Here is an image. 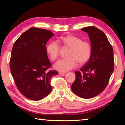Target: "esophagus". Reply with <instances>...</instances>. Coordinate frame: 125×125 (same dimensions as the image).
Masks as SVG:
<instances>
[{
    "label": "esophagus",
    "mask_w": 125,
    "mask_h": 125,
    "mask_svg": "<svg viewBox=\"0 0 125 125\" xmlns=\"http://www.w3.org/2000/svg\"><path fill=\"white\" fill-rule=\"evenodd\" d=\"M58 74H59L60 76H64L65 75V73H58Z\"/></svg>",
    "instance_id": "esophagus-1"
}]
</instances>
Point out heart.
I'll return each instance as SVG.
<instances>
[{
	"label": "heart",
	"instance_id": "obj_1",
	"mask_svg": "<svg viewBox=\"0 0 125 125\" xmlns=\"http://www.w3.org/2000/svg\"><path fill=\"white\" fill-rule=\"evenodd\" d=\"M61 46L70 48L67 59L59 60L54 65L55 70L67 72L75 68L77 63L83 65L89 60L92 54V46L89 41H83L79 37L68 35L62 37L58 41ZM56 42H52L47 47V52L52 61L56 60L60 54L61 47Z\"/></svg>",
	"mask_w": 125,
	"mask_h": 125
}]
</instances>
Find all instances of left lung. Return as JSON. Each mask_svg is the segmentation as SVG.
Listing matches in <instances>:
<instances>
[{
  "label": "left lung",
  "mask_w": 125,
  "mask_h": 125,
  "mask_svg": "<svg viewBox=\"0 0 125 125\" xmlns=\"http://www.w3.org/2000/svg\"><path fill=\"white\" fill-rule=\"evenodd\" d=\"M81 30L88 34L92 54L80 71H75L71 89L78 96L89 99L99 94L107 86L114 70L113 50L103 31L94 26Z\"/></svg>",
  "instance_id": "1"
}]
</instances>
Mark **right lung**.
Here are the masks:
<instances>
[{
    "label": "right lung",
    "instance_id": "add662e5",
    "mask_svg": "<svg viewBox=\"0 0 125 125\" xmlns=\"http://www.w3.org/2000/svg\"><path fill=\"white\" fill-rule=\"evenodd\" d=\"M54 35L44 29L31 27L22 33L13 45L10 64L16 86L31 100L43 99L52 91L50 84L55 70H48L51 63L46 45Z\"/></svg>",
    "mask_w": 125,
    "mask_h": 125
}]
</instances>
